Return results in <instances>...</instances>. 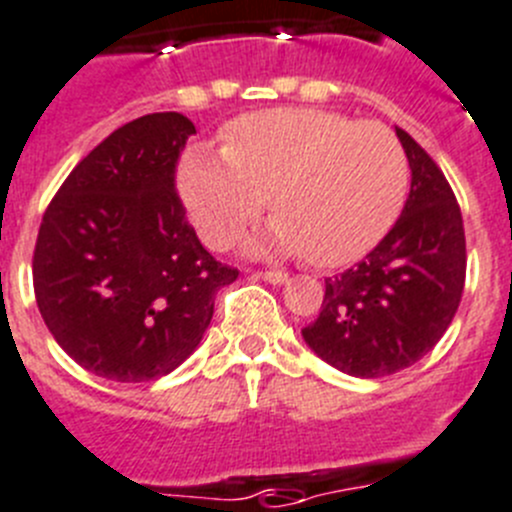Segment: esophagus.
Segmentation results:
<instances>
[{
	"label": "esophagus",
	"mask_w": 512,
	"mask_h": 512,
	"mask_svg": "<svg viewBox=\"0 0 512 512\" xmlns=\"http://www.w3.org/2000/svg\"><path fill=\"white\" fill-rule=\"evenodd\" d=\"M257 278H262L265 283H270V285H285V283H288V275H285V272H280V270L257 272Z\"/></svg>",
	"instance_id": "obj_1"
}]
</instances>
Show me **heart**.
Here are the masks:
<instances>
[{
  "instance_id": "1",
  "label": "heart",
  "mask_w": 512,
  "mask_h": 512,
  "mask_svg": "<svg viewBox=\"0 0 512 512\" xmlns=\"http://www.w3.org/2000/svg\"><path fill=\"white\" fill-rule=\"evenodd\" d=\"M179 191L202 240L224 247L265 207L275 222L257 252L338 267L366 255L394 227L409 191L399 138L376 121L318 108L247 113L222 133V151L191 146Z\"/></svg>"
}]
</instances>
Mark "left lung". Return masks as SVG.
<instances>
[{
  "label": "left lung",
  "mask_w": 512,
  "mask_h": 512,
  "mask_svg": "<svg viewBox=\"0 0 512 512\" xmlns=\"http://www.w3.org/2000/svg\"><path fill=\"white\" fill-rule=\"evenodd\" d=\"M412 189L384 240L351 270L326 280L321 315L303 328L313 353L358 379H376L427 356L465 290V227L450 184L429 154L396 128Z\"/></svg>",
  "instance_id": "left-lung-1"
}]
</instances>
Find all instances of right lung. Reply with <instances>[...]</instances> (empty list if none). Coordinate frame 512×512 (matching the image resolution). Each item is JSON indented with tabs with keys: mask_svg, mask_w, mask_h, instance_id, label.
<instances>
[{
	"mask_svg": "<svg viewBox=\"0 0 512 512\" xmlns=\"http://www.w3.org/2000/svg\"><path fill=\"white\" fill-rule=\"evenodd\" d=\"M194 133L181 113L126 123L70 171L42 217L32 257L37 308L90 374H171L212 323L214 295L240 272L214 260L174 189Z\"/></svg>",
	"mask_w": 512,
	"mask_h": 512,
	"instance_id": "1",
	"label": "right lung"
}]
</instances>
